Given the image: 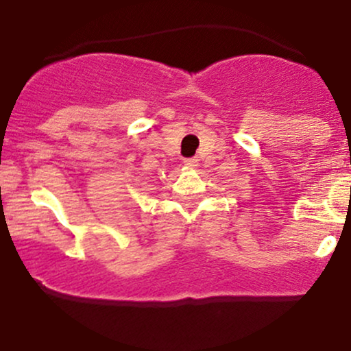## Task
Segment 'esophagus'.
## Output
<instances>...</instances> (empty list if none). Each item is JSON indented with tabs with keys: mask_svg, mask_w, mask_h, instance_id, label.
<instances>
[{
	"mask_svg": "<svg viewBox=\"0 0 351 351\" xmlns=\"http://www.w3.org/2000/svg\"><path fill=\"white\" fill-rule=\"evenodd\" d=\"M184 165H186V167H189V168H195V167H198V160H196V158H186V160H184Z\"/></svg>",
	"mask_w": 351,
	"mask_h": 351,
	"instance_id": "1",
	"label": "esophagus"
}]
</instances>
